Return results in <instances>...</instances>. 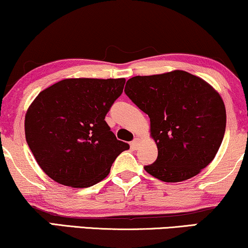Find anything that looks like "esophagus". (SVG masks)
Here are the masks:
<instances>
[{
	"instance_id": "obj_1",
	"label": "esophagus",
	"mask_w": 248,
	"mask_h": 248,
	"mask_svg": "<svg viewBox=\"0 0 248 248\" xmlns=\"http://www.w3.org/2000/svg\"><path fill=\"white\" fill-rule=\"evenodd\" d=\"M140 144V140L139 139V137H136V139H134L133 142H131V147L136 150L137 147H139Z\"/></svg>"
}]
</instances>
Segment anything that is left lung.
<instances>
[{"mask_svg":"<svg viewBox=\"0 0 248 248\" xmlns=\"http://www.w3.org/2000/svg\"><path fill=\"white\" fill-rule=\"evenodd\" d=\"M124 93L150 118L158 158L144 169L174 183L199 174L215 158L227 114L220 93L186 71L134 77Z\"/></svg>","mask_w":248,"mask_h":248,"instance_id":"8db88e82","label":"left lung"}]
</instances>
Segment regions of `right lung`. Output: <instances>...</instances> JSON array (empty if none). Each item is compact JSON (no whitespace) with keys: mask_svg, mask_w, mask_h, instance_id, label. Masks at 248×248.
<instances>
[{"mask_svg":"<svg viewBox=\"0 0 248 248\" xmlns=\"http://www.w3.org/2000/svg\"><path fill=\"white\" fill-rule=\"evenodd\" d=\"M124 79H65L41 92L25 115V136L42 170L59 184L88 187L108 176L129 149L105 115Z\"/></svg>","mask_w":248,"mask_h":248,"instance_id":"add662e5","label":"right lung"}]
</instances>
